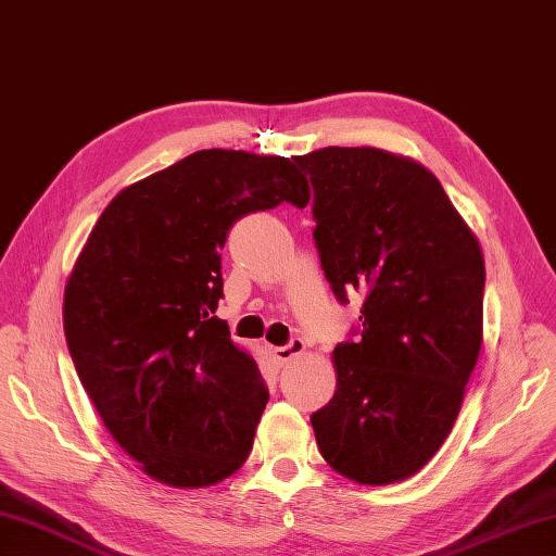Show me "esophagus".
<instances>
[{"instance_id":"34e87169","label":"esophagus","mask_w":556,"mask_h":556,"mask_svg":"<svg viewBox=\"0 0 556 556\" xmlns=\"http://www.w3.org/2000/svg\"><path fill=\"white\" fill-rule=\"evenodd\" d=\"M303 352H306V342H303L301 337H293V340H291L289 344L275 346V358H277V362H279L281 366H287V364L293 362V358L301 356Z\"/></svg>"}]
</instances>
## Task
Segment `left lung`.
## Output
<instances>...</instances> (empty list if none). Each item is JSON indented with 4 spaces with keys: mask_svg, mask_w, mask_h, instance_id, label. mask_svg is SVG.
Instances as JSON below:
<instances>
[{
    "mask_svg": "<svg viewBox=\"0 0 556 556\" xmlns=\"http://www.w3.org/2000/svg\"><path fill=\"white\" fill-rule=\"evenodd\" d=\"M334 296L362 337L334 346L337 388L311 417L320 455L358 484L419 472L448 437L482 350L484 255L433 173L374 147L296 156Z\"/></svg>",
    "mask_w": 556,
    "mask_h": 556,
    "instance_id": "1",
    "label": "left lung"
}]
</instances>
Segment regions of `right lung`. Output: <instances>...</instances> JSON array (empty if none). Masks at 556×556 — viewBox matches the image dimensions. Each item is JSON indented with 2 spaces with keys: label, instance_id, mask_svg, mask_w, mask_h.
I'll list each match as a JSON object with an SVG mask.
<instances>
[{
  "label": "right lung",
  "instance_id": "obj_1",
  "mask_svg": "<svg viewBox=\"0 0 556 556\" xmlns=\"http://www.w3.org/2000/svg\"><path fill=\"white\" fill-rule=\"evenodd\" d=\"M285 156L204 149L119 190L64 287V334L98 417L166 486L231 477L267 405L255 358L214 315L228 228L281 202L306 206Z\"/></svg>",
  "mask_w": 556,
  "mask_h": 556
}]
</instances>
